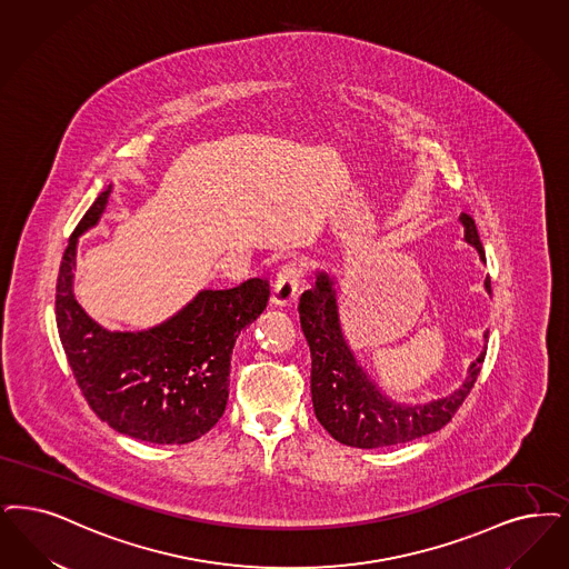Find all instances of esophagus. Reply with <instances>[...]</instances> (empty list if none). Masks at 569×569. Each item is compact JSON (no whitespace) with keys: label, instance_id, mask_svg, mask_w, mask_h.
Returning <instances> with one entry per match:
<instances>
[{"label":"esophagus","instance_id":"esophagus-1","mask_svg":"<svg viewBox=\"0 0 569 569\" xmlns=\"http://www.w3.org/2000/svg\"><path fill=\"white\" fill-rule=\"evenodd\" d=\"M300 279H302V267L298 262H288L277 274L273 295H271V305L279 307V309L292 307Z\"/></svg>","mask_w":569,"mask_h":569}]
</instances>
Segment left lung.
Segmentation results:
<instances>
[{
	"instance_id": "1",
	"label": "left lung",
	"mask_w": 569,
	"mask_h": 569,
	"mask_svg": "<svg viewBox=\"0 0 569 569\" xmlns=\"http://www.w3.org/2000/svg\"><path fill=\"white\" fill-rule=\"evenodd\" d=\"M459 222L463 227V241L472 246L485 262L475 220L461 213ZM485 290L491 295L489 277L485 279ZM298 311L311 349V398L316 417L335 440L356 449L402 445L445 428L475 386L487 353L489 332L482 335V351L468 366L463 383L449 396L426 405L396 402L370 379L347 342L339 309V281L335 274L318 271L313 288L300 296Z\"/></svg>"
}]
</instances>
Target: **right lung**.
Segmentation results:
<instances>
[{
	"label": "right lung",
	"mask_w": 569,
	"mask_h": 569,
	"mask_svg": "<svg viewBox=\"0 0 569 569\" xmlns=\"http://www.w3.org/2000/svg\"><path fill=\"white\" fill-rule=\"evenodd\" d=\"M112 183L69 237L57 281V328L76 383L116 432L152 445H186L224 415L230 356L241 330L269 300V283L248 279L230 290H201L152 328L108 330L73 296L78 239L99 224Z\"/></svg>",
	"instance_id": "obj_1"
}]
</instances>
